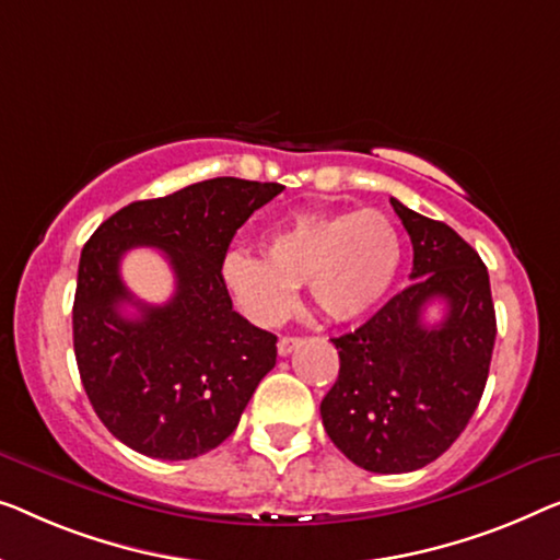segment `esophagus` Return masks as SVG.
<instances>
[{
  "mask_svg": "<svg viewBox=\"0 0 560 560\" xmlns=\"http://www.w3.org/2000/svg\"><path fill=\"white\" fill-rule=\"evenodd\" d=\"M300 343H303V338H298V336H282V338L278 340V353H280V355L293 353Z\"/></svg>",
  "mask_w": 560,
  "mask_h": 560,
  "instance_id": "34e87169",
  "label": "esophagus"
}]
</instances>
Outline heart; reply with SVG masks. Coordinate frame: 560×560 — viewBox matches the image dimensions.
Wrapping results in <instances>:
<instances>
[{
  "label": "heart",
  "mask_w": 560,
  "mask_h": 560,
  "mask_svg": "<svg viewBox=\"0 0 560 560\" xmlns=\"http://www.w3.org/2000/svg\"><path fill=\"white\" fill-rule=\"evenodd\" d=\"M260 249L262 260L226 255L222 282L262 326L285 318L300 285L326 318H361L386 295L401 262L399 232L378 209L298 214L267 232Z\"/></svg>",
  "instance_id": "heart-1"
}]
</instances>
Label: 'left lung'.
Here are the masks:
<instances>
[{"mask_svg": "<svg viewBox=\"0 0 560 560\" xmlns=\"http://www.w3.org/2000/svg\"><path fill=\"white\" fill-rule=\"evenodd\" d=\"M415 247L411 285L353 334L334 338L338 378L320 401L323 427L369 472L399 475L434 462L465 432L488 381L495 305L488 267L444 222L392 199ZM448 313L427 327L423 307Z\"/></svg>", "mask_w": 560, "mask_h": 560, "instance_id": "obj_1", "label": "left lung"}]
</instances>
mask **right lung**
Wrapping results in <instances>:
<instances>
[{"label": "right lung", "instance_id": "add662e5", "mask_svg": "<svg viewBox=\"0 0 560 560\" xmlns=\"http://www.w3.org/2000/svg\"><path fill=\"white\" fill-rule=\"evenodd\" d=\"M282 184L217 176L133 201L85 242L72 303V346L88 399L108 432L145 457L191 459L220 447L278 359V338L237 311L222 282L230 242ZM156 246L177 278L164 306L119 280L133 246ZM124 304L139 314L128 319Z\"/></svg>", "mask_w": 560, "mask_h": 560}]
</instances>
